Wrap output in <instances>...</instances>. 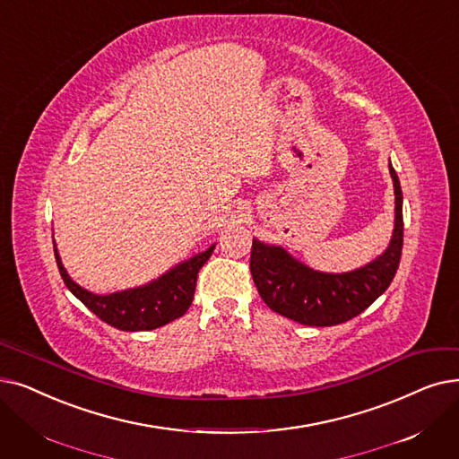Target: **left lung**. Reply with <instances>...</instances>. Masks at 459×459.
Here are the masks:
<instances>
[{"label": "left lung", "mask_w": 459, "mask_h": 459, "mask_svg": "<svg viewBox=\"0 0 459 459\" xmlns=\"http://www.w3.org/2000/svg\"><path fill=\"white\" fill-rule=\"evenodd\" d=\"M395 195L394 230L388 247L371 263L342 273L309 268L285 247L253 238L251 275L264 304L306 326H335L368 309L392 283L403 247V195L388 163Z\"/></svg>", "instance_id": "8db88e82"}]
</instances>
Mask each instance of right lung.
I'll return each instance as SVG.
<instances>
[{"label":"right lung","mask_w":459,"mask_h":459,"mask_svg":"<svg viewBox=\"0 0 459 459\" xmlns=\"http://www.w3.org/2000/svg\"><path fill=\"white\" fill-rule=\"evenodd\" d=\"M213 249L215 244L187 261L178 263L146 285L110 294H95L73 281L54 242L56 263L65 287L101 321L124 332L153 330L180 318L193 302L198 270L206 264Z\"/></svg>","instance_id":"obj_1"}]
</instances>
